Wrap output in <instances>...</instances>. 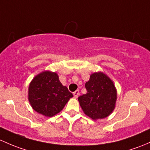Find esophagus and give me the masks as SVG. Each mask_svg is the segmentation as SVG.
I'll return each mask as SVG.
<instances>
[{"label": "esophagus", "instance_id": "obj_1", "mask_svg": "<svg viewBox=\"0 0 150 150\" xmlns=\"http://www.w3.org/2000/svg\"><path fill=\"white\" fill-rule=\"evenodd\" d=\"M74 98H78V96H79V90H76L74 92Z\"/></svg>", "mask_w": 150, "mask_h": 150}]
</instances>
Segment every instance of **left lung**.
Returning <instances> with one entry per match:
<instances>
[{"mask_svg":"<svg viewBox=\"0 0 150 150\" xmlns=\"http://www.w3.org/2000/svg\"><path fill=\"white\" fill-rule=\"evenodd\" d=\"M86 93L78 98L86 115L93 120L108 117L115 108L117 99L113 82L102 72L94 73L86 82Z\"/></svg>","mask_w":150,"mask_h":150,"instance_id":"left-lung-1","label":"left lung"}]
</instances>
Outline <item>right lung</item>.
I'll use <instances>...</instances> for the list:
<instances>
[{"mask_svg":"<svg viewBox=\"0 0 150 150\" xmlns=\"http://www.w3.org/2000/svg\"><path fill=\"white\" fill-rule=\"evenodd\" d=\"M73 97L66 86H63L56 73L43 71L31 81L29 101L36 112L47 117L58 113L69 99Z\"/></svg>","mask_w":150,"mask_h":150,"instance_id":"obj_1","label":"right lung"}]
</instances>
